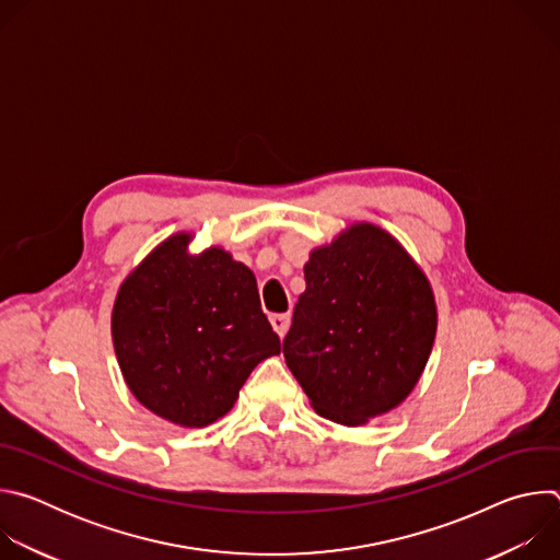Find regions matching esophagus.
I'll return each instance as SVG.
<instances>
[{
	"label": "esophagus",
	"instance_id": "1",
	"mask_svg": "<svg viewBox=\"0 0 560 560\" xmlns=\"http://www.w3.org/2000/svg\"><path fill=\"white\" fill-rule=\"evenodd\" d=\"M270 324L279 337H285L290 328V314H270Z\"/></svg>",
	"mask_w": 560,
	"mask_h": 560
}]
</instances>
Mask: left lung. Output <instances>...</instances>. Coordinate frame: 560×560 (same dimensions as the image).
I'll return each instance as SVG.
<instances>
[{
  "label": "left lung",
  "mask_w": 560,
  "mask_h": 560,
  "mask_svg": "<svg viewBox=\"0 0 560 560\" xmlns=\"http://www.w3.org/2000/svg\"><path fill=\"white\" fill-rule=\"evenodd\" d=\"M283 357L316 415L361 425L417 385L436 335L432 288L385 230L357 223L310 255Z\"/></svg>",
  "instance_id": "8db88e82"
}]
</instances>
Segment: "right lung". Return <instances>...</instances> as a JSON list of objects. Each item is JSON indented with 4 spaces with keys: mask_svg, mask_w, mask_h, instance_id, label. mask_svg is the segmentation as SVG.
Here are the masks:
<instances>
[{
    "mask_svg": "<svg viewBox=\"0 0 560 560\" xmlns=\"http://www.w3.org/2000/svg\"><path fill=\"white\" fill-rule=\"evenodd\" d=\"M190 234L154 248L121 283L113 343L130 392L184 428L223 417L281 341L261 310L257 279L221 248L190 257Z\"/></svg>",
    "mask_w": 560,
    "mask_h": 560,
    "instance_id": "obj_1",
    "label": "right lung"
}]
</instances>
